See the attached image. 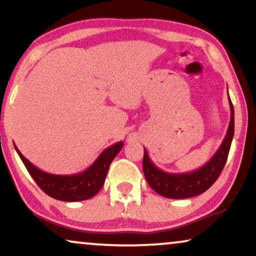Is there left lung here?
Masks as SVG:
<instances>
[{
  "label": "left lung",
  "instance_id": "8db88e82",
  "mask_svg": "<svg viewBox=\"0 0 256 256\" xmlns=\"http://www.w3.org/2000/svg\"><path fill=\"white\" fill-rule=\"evenodd\" d=\"M230 107V121L226 136L211 160L202 168L190 172L170 174L157 168L144 149L143 156V172L149 186L166 198L183 199L191 198L205 192L218 180L225 166L230 144L234 136V108L228 96Z\"/></svg>",
  "mask_w": 256,
  "mask_h": 256
}]
</instances>
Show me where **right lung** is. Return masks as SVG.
Instances as JSON below:
<instances>
[{"label": "right lung", "instance_id": "obj_1", "mask_svg": "<svg viewBox=\"0 0 256 256\" xmlns=\"http://www.w3.org/2000/svg\"><path fill=\"white\" fill-rule=\"evenodd\" d=\"M124 146V142L114 143L100 154L92 166L74 174H54L34 166L24 157L18 148L15 150L38 186L50 197L62 202H82L92 198L102 188L112 160Z\"/></svg>", "mask_w": 256, "mask_h": 256}]
</instances>
